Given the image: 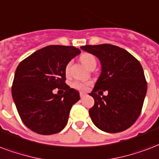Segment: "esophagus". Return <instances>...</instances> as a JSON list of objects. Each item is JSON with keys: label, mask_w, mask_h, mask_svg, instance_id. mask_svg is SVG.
<instances>
[{"label": "esophagus", "mask_w": 159, "mask_h": 159, "mask_svg": "<svg viewBox=\"0 0 159 159\" xmlns=\"http://www.w3.org/2000/svg\"><path fill=\"white\" fill-rule=\"evenodd\" d=\"M80 98L82 99V98H84V96H86V94H85V93L80 92Z\"/></svg>", "instance_id": "obj_1"}]
</instances>
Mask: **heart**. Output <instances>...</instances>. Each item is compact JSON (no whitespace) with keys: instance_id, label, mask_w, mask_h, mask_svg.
I'll return each instance as SVG.
<instances>
[{"instance_id":"1","label":"heart","mask_w":159,"mask_h":159,"mask_svg":"<svg viewBox=\"0 0 159 159\" xmlns=\"http://www.w3.org/2000/svg\"><path fill=\"white\" fill-rule=\"evenodd\" d=\"M80 61L82 62V64H84L85 67H87L88 69H89L94 64H96L95 57L91 53H89V52L82 53L80 57ZM70 65H71V63L69 62L67 64L66 67H65V72H66L67 75L70 73ZM87 85H88L87 83H83V82H75L73 84V87L75 88V89H79V90H85L87 89Z\"/></svg>"}]
</instances>
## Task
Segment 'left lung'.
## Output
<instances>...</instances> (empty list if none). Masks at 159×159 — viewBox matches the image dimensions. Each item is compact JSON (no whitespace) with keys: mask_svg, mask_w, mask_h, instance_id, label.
Listing matches in <instances>:
<instances>
[{"mask_svg":"<svg viewBox=\"0 0 159 159\" xmlns=\"http://www.w3.org/2000/svg\"><path fill=\"white\" fill-rule=\"evenodd\" d=\"M82 50L96 56L101 73L89 94L95 105L89 111L93 123L109 133L123 132L140 116L146 95L147 81L143 67L126 50L111 44L85 45ZM107 90L100 97L97 91Z\"/></svg>","mask_w":159,"mask_h":159,"instance_id":"left-lung-1","label":"left lung"}]
</instances>
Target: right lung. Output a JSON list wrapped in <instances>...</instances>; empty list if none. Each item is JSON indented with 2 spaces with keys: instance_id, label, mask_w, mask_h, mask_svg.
<instances>
[{
  "instance_id": "1",
  "label": "right lung",
  "mask_w": 159,
  "mask_h": 159,
  "mask_svg": "<svg viewBox=\"0 0 159 159\" xmlns=\"http://www.w3.org/2000/svg\"><path fill=\"white\" fill-rule=\"evenodd\" d=\"M80 53L74 46L50 45L38 50L19 64L11 94L22 122L33 132L52 135L66 126L71 107L80 99L65 83L67 64ZM56 88L64 95L53 94Z\"/></svg>"
}]
</instances>
